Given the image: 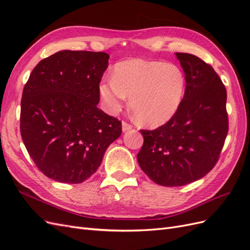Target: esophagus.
Returning a JSON list of instances; mask_svg holds the SVG:
<instances>
[{"instance_id": "34e87169", "label": "esophagus", "mask_w": 250, "mask_h": 250, "mask_svg": "<svg viewBox=\"0 0 250 250\" xmlns=\"http://www.w3.org/2000/svg\"><path fill=\"white\" fill-rule=\"evenodd\" d=\"M132 127H133V126H132L130 123L126 122V121H123V122H122V129H123V131H128V130H130Z\"/></svg>"}]
</instances>
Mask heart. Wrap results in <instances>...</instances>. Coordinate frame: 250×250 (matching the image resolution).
<instances>
[{
	"instance_id": "1",
	"label": "heart",
	"mask_w": 250,
	"mask_h": 250,
	"mask_svg": "<svg viewBox=\"0 0 250 250\" xmlns=\"http://www.w3.org/2000/svg\"><path fill=\"white\" fill-rule=\"evenodd\" d=\"M186 89L184 72L176 64L145 59L119 63L112 77L105 79L99 93L110 113L122 109L130 97V107L140 122L160 126L175 115Z\"/></svg>"
}]
</instances>
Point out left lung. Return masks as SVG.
Wrapping results in <instances>:
<instances>
[{
	"instance_id": "8db88e82",
	"label": "left lung",
	"mask_w": 250,
	"mask_h": 250,
	"mask_svg": "<svg viewBox=\"0 0 250 250\" xmlns=\"http://www.w3.org/2000/svg\"><path fill=\"white\" fill-rule=\"evenodd\" d=\"M186 75L180 106L167 123L142 129L141 169L155 184L180 187L215 167L229 132L226 88L213 66L188 53H175Z\"/></svg>"
}]
</instances>
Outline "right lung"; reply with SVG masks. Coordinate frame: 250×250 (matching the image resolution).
<instances>
[{
	"instance_id": "obj_1",
	"label": "right lung",
	"mask_w": 250,
	"mask_h": 250,
	"mask_svg": "<svg viewBox=\"0 0 250 250\" xmlns=\"http://www.w3.org/2000/svg\"><path fill=\"white\" fill-rule=\"evenodd\" d=\"M109 55L59 51L39 62L24 86L21 135L47 177L81 184L97 171L122 123L97 106Z\"/></svg>"
}]
</instances>
